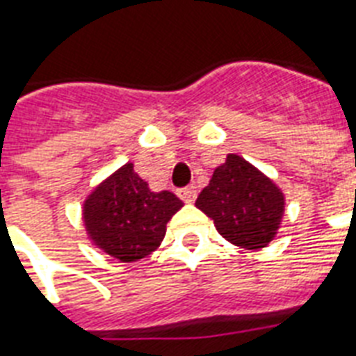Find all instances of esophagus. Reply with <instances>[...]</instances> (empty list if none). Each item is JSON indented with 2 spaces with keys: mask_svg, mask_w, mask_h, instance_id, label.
I'll use <instances>...</instances> for the list:
<instances>
[{
  "mask_svg": "<svg viewBox=\"0 0 356 356\" xmlns=\"http://www.w3.org/2000/svg\"><path fill=\"white\" fill-rule=\"evenodd\" d=\"M177 195L184 201V203H194L195 197H197V194H195L194 188H181L177 192Z\"/></svg>",
  "mask_w": 356,
  "mask_h": 356,
  "instance_id": "obj_1",
  "label": "esophagus"
}]
</instances>
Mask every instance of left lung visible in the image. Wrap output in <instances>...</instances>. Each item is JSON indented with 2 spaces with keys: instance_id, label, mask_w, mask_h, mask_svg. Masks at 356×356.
I'll return each instance as SVG.
<instances>
[{
  "instance_id": "left-lung-1",
  "label": "left lung",
  "mask_w": 356,
  "mask_h": 356,
  "mask_svg": "<svg viewBox=\"0 0 356 356\" xmlns=\"http://www.w3.org/2000/svg\"><path fill=\"white\" fill-rule=\"evenodd\" d=\"M195 207L214 220L218 233L243 249H262L275 238L284 214V194L242 156L227 155L201 190Z\"/></svg>"
}]
</instances>
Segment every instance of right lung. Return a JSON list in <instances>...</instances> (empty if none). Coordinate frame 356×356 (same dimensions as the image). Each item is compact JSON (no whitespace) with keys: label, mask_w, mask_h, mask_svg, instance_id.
I'll return each instance as SVG.
<instances>
[{"label":"right lung","mask_w":356,"mask_h":356,"mask_svg":"<svg viewBox=\"0 0 356 356\" xmlns=\"http://www.w3.org/2000/svg\"><path fill=\"white\" fill-rule=\"evenodd\" d=\"M181 207L183 201L168 190L151 192L127 162L92 190L83 220L94 245L120 262H136L161 245L166 223Z\"/></svg>","instance_id":"obj_1"}]
</instances>
